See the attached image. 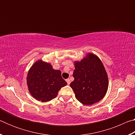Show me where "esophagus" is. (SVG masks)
<instances>
[{"instance_id":"obj_1","label":"esophagus","mask_w":135,"mask_h":135,"mask_svg":"<svg viewBox=\"0 0 135 135\" xmlns=\"http://www.w3.org/2000/svg\"><path fill=\"white\" fill-rule=\"evenodd\" d=\"M66 81H67V84H68V85H69V84H70V83H71V81H70V80L69 79H66Z\"/></svg>"}]
</instances>
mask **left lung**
<instances>
[{"mask_svg":"<svg viewBox=\"0 0 135 135\" xmlns=\"http://www.w3.org/2000/svg\"><path fill=\"white\" fill-rule=\"evenodd\" d=\"M74 80L70 87L80 102L90 105L103 98L108 88V75L100 59L96 55L87 54L80 61L74 62Z\"/></svg>","mask_w":135,"mask_h":135,"instance_id":"left-lung-1","label":"left lung"}]
</instances>
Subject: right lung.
I'll return each instance as SVG.
<instances>
[{
	"mask_svg": "<svg viewBox=\"0 0 135 135\" xmlns=\"http://www.w3.org/2000/svg\"><path fill=\"white\" fill-rule=\"evenodd\" d=\"M27 84L32 97L43 102L55 98L61 88L67 84L61 76L60 70H54L51 64L41 59L29 70Z\"/></svg>",
	"mask_w": 135,
	"mask_h": 135,
	"instance_id": "add662e5",
	"label": "right lung"
}]
</instances>
